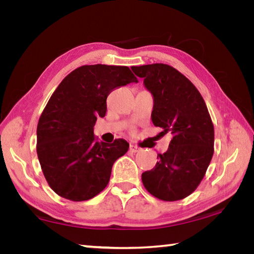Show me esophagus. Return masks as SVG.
I'll return each instance as SVG.
<instances>
[{
  "label": "esophagus",
  "mask_w": 254,
  "mask_h": 254,
  "mask_svg": "<svg viewBox=\"0 0 254 254\" xmlns=\"http://www.w3.org/2000/svg\"><path fill=\"white\" fill-rule=\"evenodd\" d=\"M130 151L131 152H139L140 151V148L137 147V145H134V144H130Z\"/></svg>",
  "instance_id": "obj_1"
}]
</instances>
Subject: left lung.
<instances>
[{
    "label": "left lung",
    "instance_id": "left-lung-1",
    "mask_svg": "<svg viewBox=\"0 0 254 254\" xmlns=\"http://www.w3.org/2000/svg\"><path fill=\"white\" fill-rule=\"evenodd\" d=\"M153 96L152 123L173 134L156 166L141 176L145 189L166 201L183 199L198 187L214 153V126L204 98L174 67L151 64L131 67Z\"/></svg>",
    "mask_w": 254,
    "mask_h": 254
}]
</instances>
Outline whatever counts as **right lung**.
<instances>
[{
	"mask_svg": "<svg viewBox=\"0 0 254 254\" xmlns=\"http://www.w3.org/2000/svg\"><path fill=\"white\" fill-rule=\"evenodd\" d=\"M137 78L127 66L85 65L68 74L47 103L37 127V153L47 183L72 201L95 197L110 182L113 163L128 143L98 142L94 126L113 89Z\"/></svg>",
	"mask_w": 254,
	"mask_h": 254,
	"instance_id": "1",
	"label": "right lung"
}]
</instances>
